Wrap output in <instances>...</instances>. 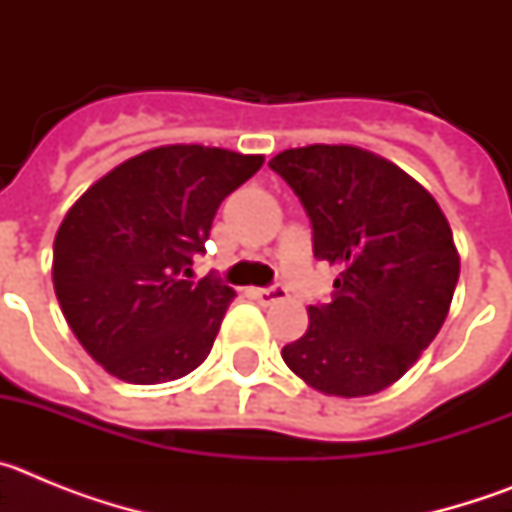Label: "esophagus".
<instances>
[{
    "label": "esophagus",
    "mask_w": 512,
    "mask_h": 512,
    "mask_svg": "<svg viewBox=\"0 0 512 512\" xmlns=\"http://www.w3.org/2000/svg\"><path fill=\"white\" fill-rule=\"evenodd\" d=\"M253 297L261 302V305H271V302H279L287 297V289L282 284H271V287H259L253 289Z\"/></svg>",
    "instance_id": "1"
}]
</instances>
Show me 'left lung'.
<instances>
[{"label": "left lung", "mask_w": 512, "mask_h": 512, "mask_svg": "<svg viewBox=\"0 0 512 512\" xmlns=\"http://www.w3.org/2000/svg\"><path fill=\"white\" fill-rule=\"evenodd\" d=\"M300 197L312 253L338 266L284 364L336 397L382 392L431 346L459 282L449 220L413 176L354 146L289 148L269 161Z\"/></svg>", "instance_id": "8db88e82"}]
</instances>
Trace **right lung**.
<instances>
[{"instance_id": "add662e5", "label": "right lung", "mask_w": 512, "mask_h": 512, "mask_svg": "<svg viewBox=\"0 0 512 512\" xmlns=\"http://www.w3.org/2000/svg\"><path fill=\"white\" fill-rule=\"evenodd\" d=\"M264 156L161 146L81 194L53 243V287L74 336L112 377L161 384L210 354L235 292L192 282L212 217Z\"/></svg>"}]
</instances>
